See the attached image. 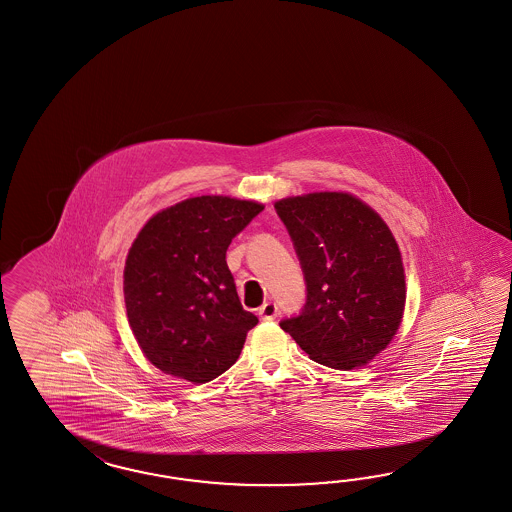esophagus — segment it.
Instances as JSON below:
<instances>
[{"mask_svg": "<svg viewBox=\"0 0 512 512\" xmlns=\"http://www.w3.org/2000/svg\"><path fill=\"white\" fill-rule=\"evenodd\" d=\"M278 314V307L273 303V301H267V303H263L262 307L258 308V316L265 320V322H271V320H275Z\"/></svg>", "mask_w": 512, "mask_h": 512, "instance_id": "obj_1", "label": "esophagus"}]
</instances>
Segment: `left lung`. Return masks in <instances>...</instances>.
I'll list each match as a JSON object with an SVG mask.
<instances>
[{"instance_id":"1","label":"left lung","mask_w":512,"mask_h":512,"mask_svg":"<svg viewBox=\"0 0 512 512\" xmlns=\"http://www.w3.org/2000/svg\"><path fill=\"white\" fill-rule=\"evenodd\" d=\"M307 280L301 316L280 327L316 363L368 365L404 318L406 273L387 222L350 192H308L275 202Z\"/></svg>"}]
</instances>
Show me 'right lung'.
Here are the masks:
<instances>
[{"mask_svg": "<svg viewBox=\"0 0 512 512\" xmlns=\"http://www.w3.org/2000/svg\"><path fill=\"white\" fill-rule=\"evenodd\" d=\"M262 209L254 200L194 196L155 213L132 241L127 318L144 357L164 374L200 385L237 361L258 318L241 307L226 250Z\"/></svg>", "mask_w": 512, "mask_h": 512, "instance_id": "add662e5", "label": "right lung"}]
</instances>
